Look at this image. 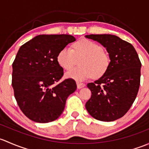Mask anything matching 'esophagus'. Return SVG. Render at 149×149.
Wrapping results in <instances>:
<instances>
[{"mask_svg":"<svg viewBox=\"0 0 149 149\" xmlns=\"http://www.w3.org/2000/svg\"><path fill=\"white\" fill-rule=\"evenodd\" d=\"M77 86L78 89H80V88H82V87H85V85L84 83H82V82H77Z\"/></svg>","mask_w":149,"mask_h":149,"instance_id":"34e87169","label":"esophagus"}]
</instances>
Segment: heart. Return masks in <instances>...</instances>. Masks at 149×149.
Returning a JSON list of instances; mask_svg holds the SVG:
<instances>
[{
  "label": "heart",
  "instance_id": "b5f03b06",
  "mask_svg": "<svg viewBox=\"0 0 149 149\" xmlns=\"http://www.w3.org/2000/svg\"><path fill=\"white\" fill-rule=\"evenodd\" d=\"M79 59L78 67L66 73L69 78L78 81L94 76L100 77L105 74L110 64V56L100 44L88 39H82L73 44V49L68 47L62 48L57 54V62L62 68L69 70Z\"/></svg>",
  "mask_w": 149,
  "mask_h": 149
}]
</instances>
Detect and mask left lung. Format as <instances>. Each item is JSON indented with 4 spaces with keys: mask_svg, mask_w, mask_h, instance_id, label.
<instances>
[{
    "mask_svg": "<svg viewBox=\"0 0 149 149\" xmlns=\"http://www.w3.org/2000/svg\"><path fill=\"white\" fill-rule=\"evenodd\" d=\"M85 37L105 47L110 59L105 74L87 84L92 95L85 108L98 120H116L128 111L137 96L141 67L139 55L131 44L115 35L90 34Z\"/></svg>",
    "mask_w": 149,
    "mask_h": 149,
    "instance_id": "obj_1",
    "label": "left lung"
}]
</instances>
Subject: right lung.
<instances>
[{
	"label": "right lung",
	"instance_id": "1",
	"mask_svg": "<svg viewBox=\"0 0 149 149\" xmlns=\"http://www.w3.org/2000/svg\"><path fill=\"white\" fill-rule=\"evenodd\" d=\"M75 40L68 34L39 35L20 47L13 62L12 86L20 109L31 120L57 119L68 96L76 90L72 78L56 84L64 75L58 53Z\"/></svg>",
	"mask_w": 149,
	"mask_h": 149
}]
</instances>
